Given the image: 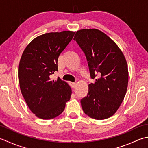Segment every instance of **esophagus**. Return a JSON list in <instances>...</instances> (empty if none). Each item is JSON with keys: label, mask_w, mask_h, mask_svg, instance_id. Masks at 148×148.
<instances>
[{"label": "esophagus", "mask_w": 148, "mask_h": 148, "mask_svg": "<svg viewBox=\"0 0 148 148\" xmlns=\"http://www.w3.org/2000/svg\"><path fill=\"white\" fill-rule=\"evenodd\" d=\"M70 84H71V85L72 88H74L75 86H76V83H75V82H71Z\"/></svg>", "instance_id": "obj_1"}]
</instances>
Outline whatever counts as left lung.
<instances>
[{
    "instance_id": "left-lung-1",
    "label": "left lung",
    "mask_w": 148,
    "mask_h": 148,
    "mask_svg": "<svg viewBox=\"0 0 148 148\" xmlns=\"http://www.w3.org/2000/svg\"><path fill=\"white\" fill-rule=\"evenodd\" d=\"M74 40L85 53L94 83L81 99L83 112L94 119L112 116L125 96L128 83L126 60L113 40L96 29L77 31Z\"/></svg>"
}]
</instances>
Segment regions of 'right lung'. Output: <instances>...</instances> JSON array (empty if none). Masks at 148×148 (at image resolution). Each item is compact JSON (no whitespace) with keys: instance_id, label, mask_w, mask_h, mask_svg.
Masks as SVG:
<instances>
[{"instance_id":"obj_1","label":"right lung","mask_w":148,"mask_h":148,"mask_svg":"<svg viewBox=\"0 0 148 148\" xmlns=\"http://www.w3.org/2000/svg\"><path fill=\"white\" fill-rule=\"evenodd\" d=\"M74 32L49 33L35 38L23 52L18 66L20 90L31 111L42 119H51L64 110L72 94L70 86L50 76L58 71L60 54Z\"/></svg>"}]
</instances>
